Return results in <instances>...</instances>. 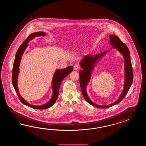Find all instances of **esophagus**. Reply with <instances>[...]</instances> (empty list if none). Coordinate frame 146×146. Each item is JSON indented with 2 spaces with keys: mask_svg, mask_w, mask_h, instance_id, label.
Returning a JSON list of instances; mask_svg holds the SVG:
<instances>
[{
  "mask_svg": "<svg viewBox=\"0 0 146 146\" xmlns=\"http://www.w3.org/2000/svg\"><path fill=\"white\" fill-rule=\"evenodd\" d=\"M80 68V66L79 64H76L74 66V70H78Z\"/></svg>",
  "mask_w": 146,
  "mask_h": 146,
  "instance_id": "34e87169",
  "label": "esophagus"
}]
</instances>
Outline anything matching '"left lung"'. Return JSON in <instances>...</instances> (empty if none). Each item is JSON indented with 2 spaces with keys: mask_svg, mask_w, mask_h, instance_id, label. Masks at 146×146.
Masks as SVG:
<instances>
[{
  "mask_svg": "<svg viewBox=\"0 0 146 146\" xmlns=\"http://www.w3.org/2000/svg\"><path fill=\"white\" fill-rule=\"evenodd\" d=\"M110 43L112 45H113V47H115V48L118 50L120 52V53H121L125 59V87L124 90L119 98L115 102L112 103L109 106H98L94 103L92 102L90 100L89 98L87 96L86 92V87L87 84L89 80L91 72L92 71V69H93V66L94 65L95 63L98 59L103 55H104L108 52V50H106L102 53H99L95 55H88L86 56L80 62L81 67L83 68V70L79 72V80L82 95L84 96V98L87 101V102L89 103L92 106L101 109L108 108L109 107L115 106V104L121 101L122 100L124 99V97L127 94V92L128 90H129L133 81V70L130 59V53L126 45L123 42H122V41L119 39V37L114 35H111L110 36Z\"/></svg>",
  "mask_w": 146,
  "mask_h": 146,
  "instance_id": "left-lung-1",
  "label": "left lung"
}]
</instances>
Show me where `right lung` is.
<instances>
[{"instance_id":"1","label":"right lung","mask_w":146,"mask_h":146,"mask_svg":"<svg viewBox=\"0 0 146 146\" xmlns=\"http://www.w3.org/2000/svg\"><path fill=\"white\" fill-rule=\"evenodd\" d=\"M44 36L45 33L42 32H35L32 34H30L29 35L26 40L22 43V44L20 46L18 50L16 53L15 59L14 60L13 65V73H12V82H13V86L14 87V89L16 91V93L18 95L20 101L23 103L25 105L28 106L30 108L33 109H37V110H44V109H48L50 106H53V104L56 102L57 98L59 94V87L61 82H62L63 79L71 72L73 70V66H70L68 67L63 69L57 70L56 71L55 74L54 76L53 81H52V88H53V93L52 98L50 99V101L46 104L42 106H32L30 104H29L27 101H25V100L20 96L19 93V91L18 89L17 86V77L19 73V67L20 65V62L21 58V56L23 53L25 48L28 45V43L33 39L35 36Z\"/></svg>"}]
</instances>
